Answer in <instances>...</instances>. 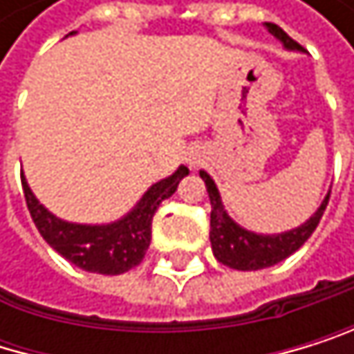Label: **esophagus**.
<instances>
[{
    "instance_id": "34e87169",
    "label": "esophagus",
    "mask_w": 354,
    "mask_h": 354,
    "mask_svg": "<svg viewBox=\"0 0 354 354\" xmlns=\"http://www.w3.org/2000/svg\"><path fill=\"white\" fill-rule=\"evenodd\" d=\"M193 163H195V161H193Z\"/></svg>"
}]
</instances>
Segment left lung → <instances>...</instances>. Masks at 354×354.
<instances>
[{"mask_svg":"<svg viewBox=\"0 0 354 354\" xmlns=\"http://www.w3.org/2000/svg\"><path fill=\"white\" fill-rule=\"evenodd\" d=\"M268 31L282 42V46L287 50H304L293 37H289L278 25L274 23H266ZM201 180L206 183L208 189V197H210V242H212V252L216 259L234 270H242V272H250V270H263L270 266H276L280 261H284L287 257H291L295 250H299L304 246V242L312 236V231L317 229L327 201H329V193L323 199L321 208L312 214L304 225L284 231V234H276V236H263V234H254V231H248L244 227H240L234 218H231L221 201V193L214 185V180L206 171H199Z\"/></svg>","mask_w":354,"mask_h":354,"instance_id":"8db88e82","label":"left lung"}]
</instances>
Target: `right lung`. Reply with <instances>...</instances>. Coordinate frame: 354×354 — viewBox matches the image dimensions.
Masks as SVG:
<instances>
[{"instance_id": "right-lung-1", "label": "right lung", "mask_w": 354, "mask_h": 354, "mask_svg": "<svg viewBox=\"0 0 354 354\" xmlns=\"http://www.w3.org/2000/svg\"><path fill=\"white\" fill-rule=\"evenodd\" d=\"M187 174L189 169L180 165L171 176L148 189L129 214L108 225H78L55 216L35 199L25 176H21V180L27 208L37 231L59 254L84 272L116 276L142 263L151 246V227L159 203L174 195Z\"/></svg>"}]
</instances>
